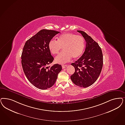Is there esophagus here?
Here are the masks:
<instances>
[{
    "label": "esophagus",
    "mask_w": 125,
    "mask_h": 125,
    "mask_svg": "<svg viewBox=\"0 0 125 125\" xmlns=\"http://www.w3.org/2000/svg\"><path fill=\"white\" fill-rule=\"evenodd\" d=\"M67 65H62V68H66V67H67Z\"/></svg>",
    "instance_id": "1"
}]
</instances>
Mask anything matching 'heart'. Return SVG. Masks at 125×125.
I'll list each match as a JSON object with an SVG mask.
<instances>
[{
	"label": "heart",
	"mask_w": 125,
	"mask_h": 125,
	"mask_svg": "<svg viewBox=\"0 0 125 125\" xmlns=\"http://www.w3.org/2000/svg\"><path fill=\"white\" fill-rule=\"evenodd\" d=\"M85 47V40L80 35L71 33L60 34L58 41L52 39L48 43V48L53 54L58 53L63 48L64 51L56 56L55 61L59 64L69 62L72 57L77 59L84 52Z\"/></svg>",
	"instance_id": "obj_1"
}]
</instances>
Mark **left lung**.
<instances>
[{"label":"left lung","mask_w":125,"mask_h":125,"mask_svg":"<svg viewBox=\"0 0 125 125\" xmlns=\"http://www.w3.org/2000/svg\"><path fill=\"white\" fill-rule=\"evenodd\" d=\"M86 41L85 51L82 56L71 65L75 72L71 79L78 86L86 88L95 83L102 71L103 55L98 44L83 31L78 30Z\"/></svg>","instance_id":"obj_1"}]
</instances>
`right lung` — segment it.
I'll return each mask as SVG.
<instances>
[{
  "instance_id": "1",
  "label": "right lung",
  "mask_w": 125,
  "mask_h": 125,
  "mask_svg": "<svg viewBox=\"0 0 125 125\" xmlns=\"http://www.w3.org/2000/svg\"><path fill=\"white\" fill-rule=\"evenodd\" d=\"M60 32L42 30L26 41L21 56L22 67L28 80L41 90L51 88L62 70L60 65L48 66L54 58L48 48L50 40Z\"/></svg>"
}]
</instances>
